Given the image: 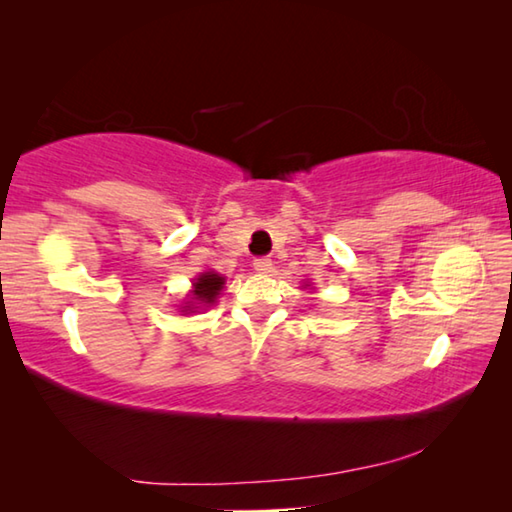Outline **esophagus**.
Masks as SVG:
<instances>
[{
    "instance_id": "1",
    "label": "esophagus",
    "mask_w": 512,
    "mask_h": 512,
    "mask_svg": "<svg viewBox=\"0 0 512 512\" xmlns=\"http://www.w3.org/2000/svg\"><path fill=\"white\" fill-rule=\"evenodd\" d=\"M253 266H255L257 273H268L273 268V262L268 257H257L255 262H253Z\"/></svg>"
}]
</instances>
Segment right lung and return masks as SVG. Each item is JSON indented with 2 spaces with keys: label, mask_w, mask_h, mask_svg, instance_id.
Instances as JSON below:
<instances>
[{
  "label": "right lung",
  "mask_w": 512,
  "mask_h": 512,
  "mask_svg": "<svg viewBox=\"0 0 512 512\" xmlns=\"http://www.w3.org/2000/svg\"><path fill=\"white\" fill-rule=\"evenodd\" d=\"M223 284H225V277H223V275L214 273V271H205V273H201V275H198L196 280H194L192 302H194V305H201V307H210V305H214V300L219 298V293H221V289H223ZM194 305H189V302H187L185 311H192V309H196Z\"/></svg>",
  "instance_id": "right-lung-1"
}]
</instances>
